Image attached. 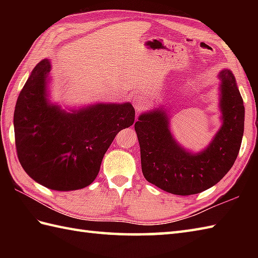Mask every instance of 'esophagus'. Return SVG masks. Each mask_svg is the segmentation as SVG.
Segmentation results:
<instances>
[{
	"mask_svg": "<svg viewBox=\"0 0 258 258\" xmlns=\"http://www.w3.org/2000/svg\"><path fill=\"white\" fill-rule=\"evenodd\" d=\"M132 103H133V106L135 108L136 113H139V112L142 111V109H144L147 106V103H149V102H147V100L144 96L136 95V96L133 97Z\"/></svg>",
	"mask_w": 258,
	"mask_h": 258,
	"instance_id": "esophagus-1",
	"label": "esophagus"
}]
</instances>
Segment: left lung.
<instances>
[{
    "label": "left lung",
    "instance_id": "1",
    "mask_svg": "<svg viewBox=\"0 0 258 258\" xmlns=\"http://www.w3.org/2000/svg\"><path fill=\"white\" fill-rule=\"evenodd\" d=\"M217 78L222 125L199 152L186 149L175 139L166 105L140 114L134 128L147 182L171 194L193 195L217 184L232 168L242 144L245 108L232 71L223 69Z\"/></svg>",
    "mask_w": 258,
    "mask_h": 258
}]
</instances>
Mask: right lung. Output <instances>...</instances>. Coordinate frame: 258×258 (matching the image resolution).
<instances>
[{
    "instance_id": "1",
    "label": "right lung",
    "mask_w": 258,
    "mask_h": 258,
    "mask_svg": "<svg viewBox=\"0 0 258 258\" xmlns=\"http://www.w3.org/2000/svg\"><path fill=\"white\" fill-rule=\"evenodd\" d=\"M51 61L33 69L14 111L15 145L26 174L45 187L69 191L89 186L115 136L133 125L130 102L70 106L51 100Z\"/></svg>"
}]
</instances>
